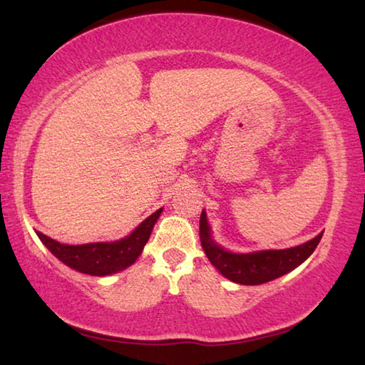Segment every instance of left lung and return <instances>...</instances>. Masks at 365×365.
Returning a JSON list of instances; mask_svg holds the SVG:
<instances>
[{"instance_id": "8db88e82", "label": "left lung", "mask_w": 365, "mask_h": 365, "mask_svg": "<svg viewBox=\"0 0 365 365\" xmlns=\"http://www.w3.org/2000/svg\"><path fill=\"white\" fill-rule=\"evenodd\" d=\"M322 235L324 233H319L311 242L294 246V248L235 255V252L225 251L212 242L206 212H201L200 219L201 246L207 259L225 279L235 283H242V285H261V283L275 280L292 272L312 255Z\"/></svg>"}]
</instances>
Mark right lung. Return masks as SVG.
Returning a JSON list of instances; mask_svg holds the SVG:
<instances>
[{
    "instance_id": "1",
    "label": "right lung",
    "mask_w": 365,
    "mask_h": 365,
    "mask_svg": "<svg viewBox=\"0 0 365 365\" xmlns=\"http://www.w3.org/2000/svg\"><path fill=\"white\" fill-rule=\"evenodd\" d=\"M163 209H159L145 219L128 237L113 243H88V245H63L56 240L36 232L43 245L66 265L82 274L104 277L127 269L137 261L143 246L150 240L153 227L159 219Z\"/></svg>"
}]
</instances>
